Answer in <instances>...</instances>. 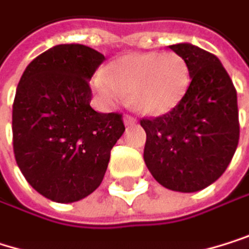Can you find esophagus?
Returning a JSON list of instances; mask_svg holds the SVG:
<instances>
[{
    "instance_id": "34e87169",
    "label": "esophagus",
    "mask_w": 249,
    "mask_h": 249,
    "mask_svg": "<svg viewBox=\"0 0 249 249\" xmlns=\"http://www.w3.org/2000/svg\"><path fill=\"white\" fill-rule=\"evenodd\" d=\"M124 122H125V125H133V124L137 122V119L134 116H131V115H125V116H124Z\"/></svg>"
}]
</instances>
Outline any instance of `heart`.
<instances>
[{"instance_id":"heart-1","label":"heart","mask_w":249,"mask_h":249,"mask_svg":"<svg viewBox=\"0 0 249 249\" xmlns=\"http://www.w3.org/2000/svg\"><path fill=\"white\" fill-rule=\"evenodd\" d=\"M190 82L186 60L174 51L136 53L118 59L94 78V90L109 106L121 105L131 93L134 107L147 115H164L184 97Z\"/></svg>"}]
</instances>
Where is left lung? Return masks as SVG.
Returning <instances> with one entry per match:
<instances>
[{
    "mask_svg": "<svg viewBox=\"0 0 249 249\" xmlns=\"http://www.w3.org/2000/svg\"><path fill=\"white\" fill-rule=\"evenodd\" d=\"M170 48L186 60L192 81L173 110L140 119L143 158L159 184L189 193L214 183L232 161L239 142L238 97L214 54L192 44Z\"/></svg>",
    "mask_w": 249,
    "mask_h": 249,
    "instance_id": "left-lung-1",
    "label": "left lung"
}]
</instances>
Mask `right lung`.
Instances as JSON below:
<instances>
[{
  "instance_id": "add662e5",
  "label": "right lung",
  "mask_w": 249,
  "mask_h": 249,
  "mask_svg": "<svg viewBox=\"0 0 249 249\" xmlns=\"http://www.w3.org/2000/svg\"><path fill=\"white\" fill-rule=\"evenodd\" d=\"M102 53L82 44L53 47L25 69L13 103V150L28 183L54 202H75L102 183L110 150L125 131L122 113L91 106Z\"/></svg>"
}]
</instances>
